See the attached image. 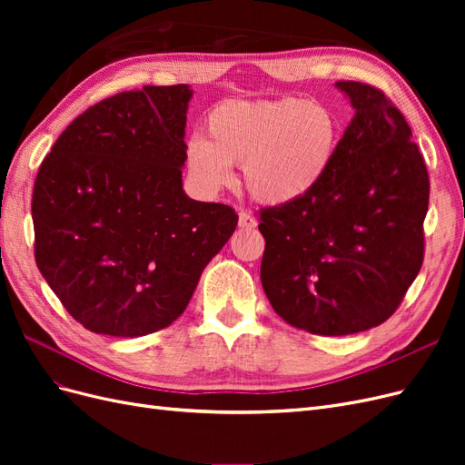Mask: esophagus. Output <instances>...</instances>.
<instances>
[{"mask_svg":"<svg viewBox=\"0 0 465 465\" xmlns=\"http://www.w3.org/2000/svg\"><path fill=\"white\" fill-rule=\"evenodd\" d=\"M238 227L241 229H254L256 227V219L252 217L250 213H246V211H242V213H238Z\"/></svg>","mask_w":465,"mask_h":465,"instance_id":"34e87169","label":"esophagus"}]
</instances>
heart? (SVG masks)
<instances>
[{
  "label": "heart",
  "instance_id": "obj_1",
  "mask_svg": "<svg viewBox=\"0 0 465 465\" xmlns=\"http://www.w3.org/2000/svg\"><path fill=\"white\" fill-rule=\"evenodd\" d=\"M340 122L323 104L299 96L231 98L203 120V137L186 145V171L205 192L232 182L242 164L246 192L262 205L285 207L312 195L331 171Z\"/></svg>",
  "mask_w": 465,
  "mask_h": 465
}]
</instances>
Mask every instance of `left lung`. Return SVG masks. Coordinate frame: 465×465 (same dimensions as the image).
Masks as SVG:
<instances>
[{"mask_svg": "<svg viewBox=\"0 0 465 465\" xmlns=\"http://www.w3.org/2000/svg\"><path fill=\"white\" fill-rule=\"evenodd\" d=\"M355 116L306 200L260 211V279L273 311L318 335L386 322L423 263L429 174L401 112L371 85L337 81Z\"/></svg>", "mask_w": 465, "mask_h": 465, "instance_id": "obj_1", "label": "left lung"}]
</instances>
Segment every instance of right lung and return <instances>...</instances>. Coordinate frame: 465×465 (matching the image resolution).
Segmentation results:
<instances>
[{"label":"right lung","mask_w":465,"mask_h":465,"mask_svg":"<svg viewBox=\"0 0 465 465\" xmlns=\"http://www.w3.org/2000/svg\"><path fill=\"white\" fill-rule=\"evenodd\" d=\"M190 85L124 91L67 125L33 192L35 258L65 311L114 337L182 316L238 215L182 188Z\"/></svg>","instance_id":"right-lung-1"}]
</instances>
